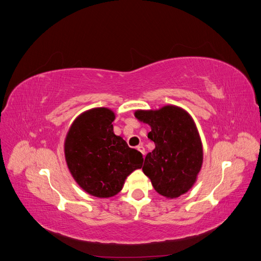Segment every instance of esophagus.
Returning <instances> with one entry per match:
<instances>
[{"mask_svg":"<svg viewBox=\"0 0 261 261\" xmlns=\"http://www.w3.org/2000/svg\"><path fill=\"white\" fill-rule=\"evenodd\" d=\"M137 150H138V151H140L141 153H143V155L145 156V153H146V152H145V148H144L143 146H141V145L138 146V147H137Z\"/></svg>","mask_w":261,"mask_h":261,"instance_id":"esophagus-1","label":"esophagus"}]
</instances>
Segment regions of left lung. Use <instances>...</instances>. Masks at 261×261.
Wrapping results in <instances>:
<instances>
[{"label": "left lung", "instance_id": "obj_1", "mask_svg": "<svg viewBox=\"0 0 261 261\" xmlns=\"http://www.w3.org/2000/svg\"><path fill=\"white\" fill-rule=\"evenodd\" d=\"M134 114L151 127L148 138L155 148L147 153L143 171L155 192L168 199L187 193L196 183L203 161L200 135L191 114L172 105L136 110Z\"/></svg>", "mask_w": 261, "mask_h": 261}]
</instances>
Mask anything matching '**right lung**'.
Here are the masks:
<instances>
[{
    "mask_svg": "<svg viewBox=\"0 0 261 261\" xmlns=\"http://www.w3.org/2000/svg\"><path fill=\"white\" fill-rule=\"evenodd\" d=\"M115 114L108 108H93L78 115L66 134L67 168L86 193L110 198L122 191L125 179L143 165V154L116 136Z\"/></svg>",
    "mask_w": 261,
    "mask_h": 261,
    "instance_id": "right-lung-1",
    "label": "right lung"
}]
</instances>
